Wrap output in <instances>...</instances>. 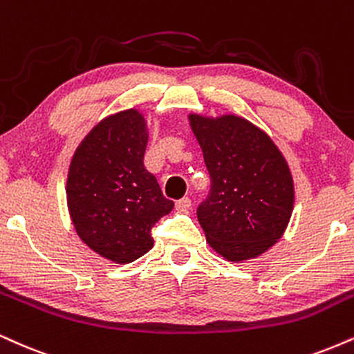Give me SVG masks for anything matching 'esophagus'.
Returning a JSON list of instances; mask_svg holds the SVG:
<instances>
[{
	"mask_svg": "<svg viewBox=\"0 0 354 354\" xmlns=\"http://www.w3.org/2000/svg\"><path fill=\"white\" fill-rule=\"evenodd\" d=\"M191 206H193L191 198H183V199H180V201H176V211H180V212H186Z\"/></svg>",
	"mask_w": 354,
	"mask_h": 354,
	"instance_id": "34e87169",
	"label": "esophagus"
}]
</instances>
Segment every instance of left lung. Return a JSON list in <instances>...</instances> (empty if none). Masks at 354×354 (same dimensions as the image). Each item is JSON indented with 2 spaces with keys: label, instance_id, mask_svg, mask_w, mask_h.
<instances>
[{
  "label": "left lung",
  "instance_id": "8db88e82",
  "mask_svg": "<svg viewBox=\"0 0 354 354\" xmlns=\"http://www.w3.org/2000/svg\"><path fill=\"white\" fill-rule=\"evenodd\" d=\"M211 178L198 219L212 249L232 262L266 252L282 237L293 207L288 166L274 142L241 117L191 115Z\"/></svg>",
  "mask_w": 354,
  "mask_h": 354
}]
</instances>
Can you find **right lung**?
Instances as JSON below:
<instances>
[{"instance_id": "1", "label": "right lung", "mask_w": 354, "mask_h": 354, "mask_svg": "<svg viewBox=\"0 0 354 354\" xmlns=\"http://www.w3.org/2000/svg\"><path fill=\"white\" fill-rule=\"evenodd\" d=\"M147 140L136 110L112 115L77 148L67 178V204L79 237L118 263L147 254L151 229L174 207L145 168Z\"/></svg>"}]
</instances>
